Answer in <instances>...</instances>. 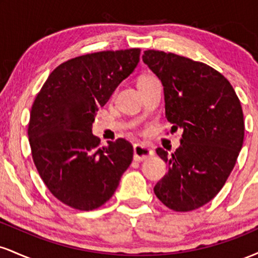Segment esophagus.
Returning <instances> with one entry per match:
<instances>
[{
    "mask_svg": "<svg viewBox=\"0 0 258 258\" xmlns=\"http://www.w3.org/2000/svg\"><path fill=\"white\" fill-rule=\"evenodd\" d=\"M133 159L136 161H143V160L149 159L150 156L154 155V152L150 148H148L146 146H142V144H136L133 147Z\"/></svg>",
    "mask_w": 258,
    "mask_h": 258,
    "instance_id": "obj_1",
    "label": "esophagus"
}]
</instances>
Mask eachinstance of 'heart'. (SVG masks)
I'll return each mask as SVG.
<instances>
[{"label":"heart","instance_id":"heart-1","mask_svg":"<svg viewBox=\"0 0 258 258\" xmlns=\"http://www.w3.org/2000/svg\"><path fill=\"white\" fill-rule=\"evenodd\" d=\"M148 78H152V76H148V75H143V76H141V78L138 79V81H141V80H146V79H148Z\"/></svg>","mask_w":258,"mask_h":258}]
</instances>
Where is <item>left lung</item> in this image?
Here are the masks:
<instances>
[{
	"mask_svg": "<svg viewBox=\"0 0 258 258\" xmlns=\"http://www.w3.org/2000/svg\"><path fill=\"white\" fill-rule=\"evenodd\" d=\"M143 61L161 80L171 130H183L172 155L158 148L167 173L154 193L168 209L186 212L211 201L235 166L244 142V114L230 82L201 61L155 49Z\"/></svg>",
	"mask_w": 258,
	"mask_h": 258,
	"instance_id": "8db88e82",
	"label": "left lung"
}]
</instances>
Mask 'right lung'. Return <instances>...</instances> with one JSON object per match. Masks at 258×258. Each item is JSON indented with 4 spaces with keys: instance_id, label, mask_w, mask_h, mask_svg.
Segmentation results:
<instances>
[{
    "instance_id": "obj_1",
    "label": "right lung",
    "mask_w": 258,
    "mask_h": 258,
    "mask_svg": "<svg viewBox=\"0 0 258 258\" xmlns=\"http://www.w3.org/2000/svg\"><path fill=\"white\" fill-rule=\"evenodd\" d=\"M139 54V48L102 51L64 61L34 100L28 126L32 160L48 190L73 209L104 205L131 165L132 144L119 138L102 146L92 123Z\"/></svg>"
}]
</instances>
